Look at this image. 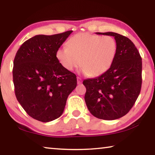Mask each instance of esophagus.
Listing matches in <instances>:
<instances>
[{"label": "esophagus", "instance_id": "esophagus-1", "mask_svg": "<svg viewBox=\"0 0 155 155\" xmlns=\"http://www.w3.org/2000/svg\"><path fill=\"white\" fill-rule=\"evenodd\" d=\"M81 83H82V79L80 77H77V84L80 85Z\"/></svg>", "mask_w": 155, "mask_h": 155}]
</instances>
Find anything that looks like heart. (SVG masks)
Returning <instances> with one entry per match:
<instances>
[{
	"mask_svg": "<svg viewBox=\"0 0 155 155\" xmlns=\"http://www.w3.org/2000/svg\"><path fill=\"white\" fill-rule=\"evenodd\" d=\"M68 46L56 52L59 64L68 71L80 65L79 72L91 77L101 76L111 68L117 51L116 40L113 37L86 33L73 36Z\"/></svg>",
	"mask_w": 155,
	"mask_h": 155,
	"instance_id": "obj_1",
	"label": "heart"
}]
</instances>
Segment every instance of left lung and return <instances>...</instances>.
I'll list each match as a JSON object with an SVG mask.
<instances>
[{
    "label": "left lung",
    "mask_w": 155,
    "mask_h": 155,
    "mask_svg": "<svg viewBox=\"0 0 155 155\" xmlns=\"http://www.w3.org/2000/svg\"><path fill=\"white\" fill-rule=\"evenodd\" d=\"M114 37L117 54L111 68L98 77L83 81L88 110L99 119L113 120L125 115L140 95L142 78L141 57L128 38L114 32L96 33Z\"/></svg>",
    "instance_id": "8db88e82"
}]
</instances>
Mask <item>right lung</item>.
I'll use <instances>...</instances> for the list:
<instances>
[{
	"mask_svg": "<svg viewBox=\"0 0 155 155\" xmlns=\"http://www.w3.org/2000/svg\"><path fill=\"white\" fill-rule=\"evenodd\" d=\"M72 31L38 35L22 44L13 68L15 94L31 117L48 122L62 115L69 94L77 87V76L65 70L56 52Z\"/></svg>",
	"mask_w": 155,
	"mask_h": 155,
	"instance_id": "1",
	"label": "right lung"
}]
</instances>
